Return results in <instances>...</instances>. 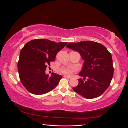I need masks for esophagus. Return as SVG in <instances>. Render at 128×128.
Wrapping results in <instances>:
<instances>
[{
    "label": "esophagus",
    "mask_w": 128,
    "mask_h": 128,
    "mask_svg": "<svg viewBox=\"0 0 128 128\" xmlns=\"http://www.w3.org/2000/svg\"><path fill=\"white\" fill-rule=\"evenodd\" d=\"M64 77H65V78H68V79H70V78H71V77H69V76H66V75H64Z\"/></svg>",
    "instance_id": "esophagus-1"
}]
</instances>
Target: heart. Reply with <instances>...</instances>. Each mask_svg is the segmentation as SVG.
I'll list each match as a JSON object with an SVG mask.
<instances>
[{
    "mask_svg": "<svg viewBox=\"0 0 128 128\" xmlns=\"http://www.w3.org/2000/svg\"><path fill=\"white\" fill-rule=\"evenodd\" d=\"M75 71V69L74 68H68L65 67L61 69V72L66 75H72L74 72Z\"/></svg>",
    "mask_w": 128,
    "mask_h": 128,
    "instance_id": "obj_1",
    "label": "heart"
}]
</instances>
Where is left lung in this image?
<instances>
[{
    "label": "left lung",
    "instance_id": "8db88e82",
    "mask_svg": "<svg viewBox=\"0 0 128 128\" xmlns=\"http://www.w3.org/2000/svg\"><path fill=\"white\" fill-rule=\"evenodd\" d=\"M68 48L78 52L84 61L78 84L72 89L86 99L98 97L109 87L114 67L112 55L104 46L93 41L69 42Z\"/></svg>",
    "mask_w": 128,
    "mask_h": 128
}]
</instances>
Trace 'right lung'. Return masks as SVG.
<instances>
[{
  "mask_svg": "<svg viewBox=\"0 0 128 128\" xmlns=\"http://www.w3.org/2000/svg\"><path fill=\"white\" fill-rule=\"evenodd\" d=\"M67 43L36 39L23 47L18 64V72L23 86L29 92L44 94L58 86L62 76L52 72L49 77L45 70L47 65L54 61L56 54Z\"/></svg>",
  "mask_w": 128,
  "mask_h": 128,
  "instance_id": "add662e5",
  "label": "right lung"
}]
</instances>
